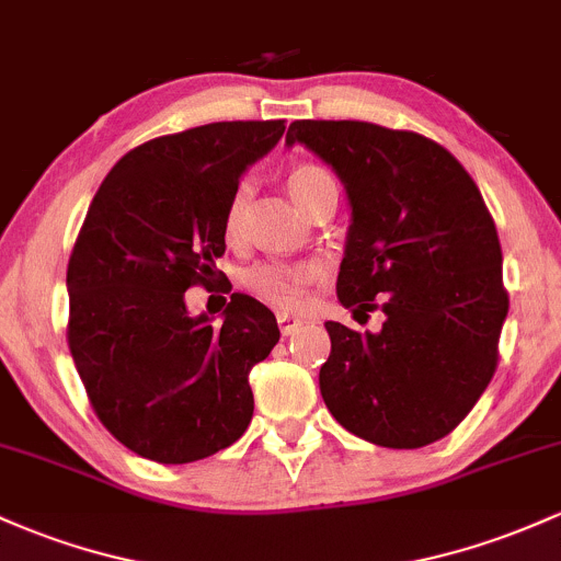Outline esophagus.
<instances>
[{
	"mask_svg": "<svg viewBox=\"0 0 561 561\" xmlns=\"http://www.w3.org/2000/svg\"><path fill=\"white\" fill-rule=\"evenodd\" d=\"M278 327H280L283 336H294L299 329L305 327V321L297 316H288V312H278Z\"/></svg>",
	"mask_w": 561,
	"mask_h": 561,
	"instance_id": "esophagus-1",
	"label": "esophagus"
}]
</instances>
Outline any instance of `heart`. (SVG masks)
I'll list each match as a JSON object with an SVG mask.
<instances>
[{"mask_svg": "<svg viewBox=\"0 0 561 561\" xmlns=\"http://www.w3.org/2000/svg\"><path fill=\"white\" fill-rule=\"evenodd\" d=\"M334 182L323 168L318 165H297L288 173V195L294 197L299 208L305 206L307 197L318 190L321 184ZM249 201V184H238L232 192L230 203H227L225 214V230L227 234H234L243 219V206ZM321 264L318 262H262L254 264L243 273V286L254 294L256 299L267 302L270 307L278 310H294L302 302V294L310 283L321 278Z\"/></svg>", "mask_w": 561, "mask_h": 561, "instance_id": "1", "label": "heart"}]
</instances>
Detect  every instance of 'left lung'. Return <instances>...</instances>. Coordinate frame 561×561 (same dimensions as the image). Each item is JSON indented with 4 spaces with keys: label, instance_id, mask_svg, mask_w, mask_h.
Instances as JSON below:
<instances>
[{
    "label": "left lung",
    "instance_id": "8db88e82",
    "mask_svg": "<svg viewBox=\"0 0 561 561\" xmlns=\"http://www.w3.org/2000/svg\"><path fill=\"white\" fill-rule=\"evenodd\" d=\"M302 144L345 186L351 227L336 299L382 310V329L327 321L321 396L345 431L417 449L462 423L490 385L508 316L503 254L479 186L431 138L355 119H297Z\"/></svg>",
    "mask_w": 561,
    "mask_h": 561
}]
</instances>
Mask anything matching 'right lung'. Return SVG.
Instances as JSON below:
<instances>
[{"label": "right lung", "instance_id": "add662e5", "mask_svg": "<svg viewBox=\"0 0 561 561\" xmlns=\"http://www.w3.org/2000/svg\"><path fill=\"white\" fill-rule=\"evenodd\" d=\"M283 130L267 119L160 136L125 154L90 203L66 270L71 358L106 431L147 460H203L254 417L249 371L278 345V321L232 294L214 323L186 310L184 291L210 286L227 203Z\"/></svg>", "mask_w": 561, "mask_h": 561}]
</instances>
